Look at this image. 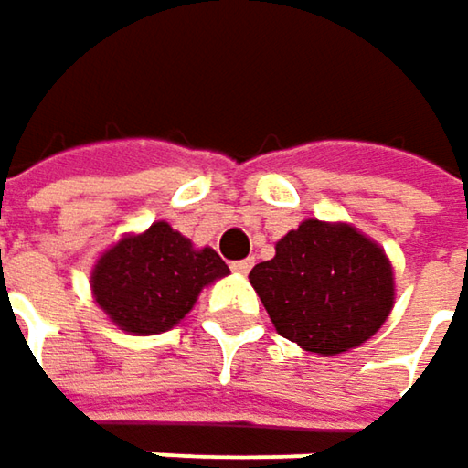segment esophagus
<instances>
[{"mask_svg": "<svg viewBox=\"0 0 468 468\" xmlns=\"http://www.w3.org/2000/svg\"><path fill=\"white\" fill-rule=\"evenodd\" d=\"M252 263H255L252 258H245V261H234V263H231V271H237V273H247V271L252 269Z\"/></svg>", "mask_w": 468, "mask_h": 468, "instance_id": "34e87169", "label": "esophagus"}]
</instances>
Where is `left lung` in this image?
<instances>
[{
  "label": "left lung",
  "instance_id": "8db88e82",
  "mask_svg": "<svg viewBox=\"0 0 468 468\" xmlns=\"http://www.w3.org/2000/svg\"><path fill=\"white\" fill-rule=\"evenodd\" d=\"M282 337L337 356L371 337L392 308L385 250L345 223L303 221L276 255L250 271Z\"/></svg>",
  "mask_w": 468,
  "mask_h": 468
}]
</instances>
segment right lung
<instances>
[{"label":"right lung","instance_id":"1","mask_svg":"<svg viewBox=\"0 0 468 468\" xmlns=\"http://www.w3.org/2000/svg\"><path fill=\"white\" fill-rule=\"evenodd\" d=\"M229 273L216 250H195L165 221L126 237L100 258L91 290L121 329L160 335L192 311L199 290Z\"/></svg>","mask_w":468,"mask_h":468}]
</instances>
